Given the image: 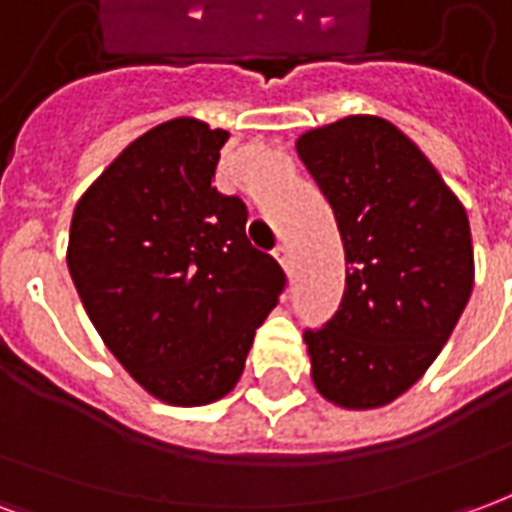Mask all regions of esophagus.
I'll list each match as a JSON object with an SVG mask.
<instances>
[{"mask_svg":"<svg viewBox=\"0 0 512 512\" xmlns=\"http://www.w3.org/2000/svg\"><path fill=\"white\" fill-rule=\"evenodd\" d=\"M274 257L279 260V266L285 268V271H293V255H290V246L288 244H279L277 252H274Z\"/></svg>","mask_w":512,"mask_h":512,"instance_id":"obj_1","label":"esophagus"}]
</instances>
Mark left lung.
Masks as SVG:
<instances>
[{
    "label": "left lung",
    "mask_w": 512,
    "mask_h": 512,
    "mask_svg": "<svg viewBox=\"0 0 512 512\" xmlns=\"http://www.w3.org/2000/svg\"><path fill=\"white\" fill-rule=\"evenodd\" d=\"M345 249V293L304 332L315 389L348 411L381 408L425 376L474 288L469 216L397 126L351 115L296 139Z\"/></svg>",
    "instance_id": "8db88e82"
}]
</instances>
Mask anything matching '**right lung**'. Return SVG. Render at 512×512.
<instances>
[{"instance_id":"add662e5","label":"right lung","mask_w":512,"mask_h":512,"mask_svg":"<svg viewBox=\"0 0 512 512\" xmlns=\"http://www.w3.org/2000/svg\"><path fill=\"white\" fill-rule=\"evenodd\" d=\"M227 131L175 117L134 139L76 202L68 271L104 345L147 395L208 406L244 373L285 274L211 180Z\"/></svg>"}]
</instances>
